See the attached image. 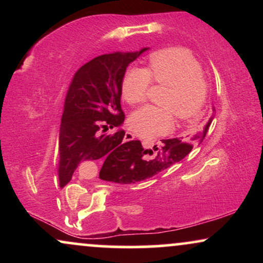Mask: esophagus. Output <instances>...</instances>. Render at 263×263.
<instances>
[{
  "instance_id": "obj_1",
  "label": "esophagus",
  "mask_w": 263,
  "mask_h": 263,
  "mask_svg": "<svg viewBox=\"0 0 263 263\" xmlns=\"http://www.w3.org/2000/svg\"><path fill=\"white\" fill-rule=\"evenodd\" d=\"M132 140H135V135L131 134V132H126L125 141H132Z\"/></svg>"
}]
</instances>
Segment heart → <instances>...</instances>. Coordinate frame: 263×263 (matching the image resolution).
Returning a JSON list of instances; mask_svg holds the SVG:
<instances>
[{"label":"heart","mask_w":263,"mask_h":263,"mask_svg":"<svg viewBox=\"0 0 263 263\" xmlns=\"http://www.w3.org/2000/svg\"><path fill=\"white\" fill-rule=\"evenodd\" d=\"M152 80L168 86L161 106L146 105L129 117V128L143 137L167 134L174 126L176 115L180 120L198 116L206 99V83L203 70L189 52L171 48L149 57L148 69L132 66L122 80V96L128 104H141L146 100Z\"/></svg>","instance_id":"1"}]
</instances>
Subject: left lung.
Masks as SVG:
<instances>
[{"label":"left lung","mask_w":263,"mask_h":263,"mask_svg":"<svg viewBox=\"0 0 263 263\" xmlns=\"http://www.w3.org/2000/svg\"><path fill=\"white\" fill-rule=\"evenodd\" d=\"M210 123L211 120H209L203 131L192 137L186 136V138L162 140L161 148L155 146L157 153L152 158H146L147 152L149 156L153 155L152 151L144 149L140 141L132 142L127 152L104 162L99 178L106 182L119 184H132L148 179L188 156L194 143L204 140Z\"/></svg>","instance_id":"8db88e82"}]
</instances>
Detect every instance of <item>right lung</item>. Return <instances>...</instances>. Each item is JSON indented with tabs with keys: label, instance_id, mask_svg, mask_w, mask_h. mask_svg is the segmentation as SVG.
<instances>
[{
	"label": "right lung",
	"instance_id": "obj_1",
	"mask_svg": "<svg viewBox=\"0 0 263 263\" xmlns=\"http://www.w3.org/2000/svg\"><path fill=\"white\" fill-rule=\"evenodd\" d=\"M147 48L136 53L96 57L74 74L65 96L59 132L58 176L60 186L70 182L78 165L104 157L105 162L127 152L125 132L105 134L125 120L121 108L126 68Z\"/></svg>",
	"mask_w": 263,
	"mask_h": 263
}]
</instances>
